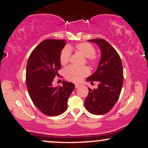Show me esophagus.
Masks as SVG:
<instances>
[{"instance_id":"1","label":"esophagus","mask_w":148,"mask_h":148,"mask_svg":"<svg viewBox=\"0 0 148 148\" xmlns=\"http://www.w3.org/2000/svg\"><path fill=\"white\" fill-rule=\"evenodd\" d=\"M75 88H79V87L81 86V85L75 84Z\"/></svg>"}]
</instances>
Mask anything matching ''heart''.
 <instances>
[{
    "instance_id": "obj_1",
    "label": "heart",
    "mask_w": 148,
    "mask_h": 148,
    "mask_svg": "<svg viewBox=\"0 0 148 148\" xmlns=\"http://www.w3.org/2000/svg\"><path fill=\"white\" fill-rule=\"evenodd\" d=\"M75 49L83 56L86 57L87 60L91 64H94L97 61V57L95 55V48L92 44L87 42H81L75 46ZM71 47L66 46L61 50L60 54V62L62 65H65L69 62L71 54ZM90 69L86 66L75 67L69 66L64 70V75L66 79L73 82H79L85 77L90 74Z\"/></svg>"
}]
</instances>
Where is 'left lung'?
<instances>
[{"label": "left lung", "mask_w": 148, "mask_h": 148, "mask_svg": "<svg viewBox=\"0 0 148 148\" xmlns=\"http://www.w3.org/2000/svg\"><path fill=\"white\" fill-rule=\"evenodd\" d=\"M101 50V58L96 71L87 82H98L97 89L89 88L85 106L94 114H106L113 108L120 96L123 84V64L116 50L104 39L89 40Z\"/></svg>", "instance_id": "left-lung-1"}]
</instances>
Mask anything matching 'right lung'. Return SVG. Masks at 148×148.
I'll return each mask as SVG.
<instances>
[{
  "mask_svg": "<svg viewBox=\"0 0 148 148\" xmlns=\"http://www.w3.org/2000/svg\"><path fill=\"white\" fill-rule=\"evenodd\" d=\"M64 40L42 41L30 54L26 66V85L35 106L44 114L58 116L67 108V100L75 89L71 82H62L54 88L52 83L61 67L60 54Z\"/></svg>",
  "mask_w": 148,
  "mask_h": 148,
  "instance_id": "right-lung-1",
  "label": "right lung"
}]
</instances>
